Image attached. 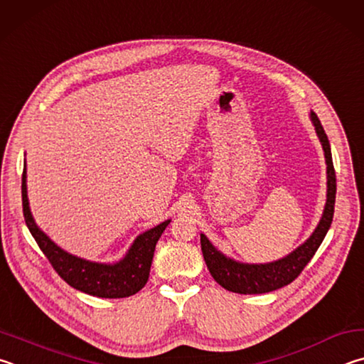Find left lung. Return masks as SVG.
<instances>
[{"instance_id":"left-lung-1","label":"left lung","mask_w":364,"mask_h":364,"mask_svg":"<svg viewBox=\"0 0 364 364\" xmlns=\"http://www.w3.org/2000/svg\"><path fill=\"white\" fill-rule=\"evenodd\" d=\"M310 121L315 126L316 136L320 139L324 151V161H326V205H324L320 222L314 233L301 246H297L288 256L267 264H246L228 257L208 240L205 233H201V251L209 273L224 289L238 292V294H264V292L283 288L301 275V272L315 256L318 247L326 237L334 215L336 172L328 136L316 113L311 110Z\"/></svg>"}]
</instances>
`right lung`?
Instances as JSON below:
<instances>
[{
	"label": "right lung",
	"mask_w": 364,
	"mask_h": 364,
	"mask_svg": "<svg viewBox=\"0 0 364 364\" xmlns=\"http://www.w3.org/2000/svg\"><path fill=\"white\" fill-rule=\"evenodd\" d=\"M22 206L23 218L31 237L40 246L44 256L49 259L50 265L59 273L60 278L86 294L104 299H121L136 294L149 282L153 252L164 228L169 225L171 219L150 228L132 241L129 250L117 262H92L70 254L60 246H57L46 233H44L33 219L30 211L27 193V164L22 174Z\"/></svg>",
	"instance_id": "right-lung-1"
}]
</instances>
